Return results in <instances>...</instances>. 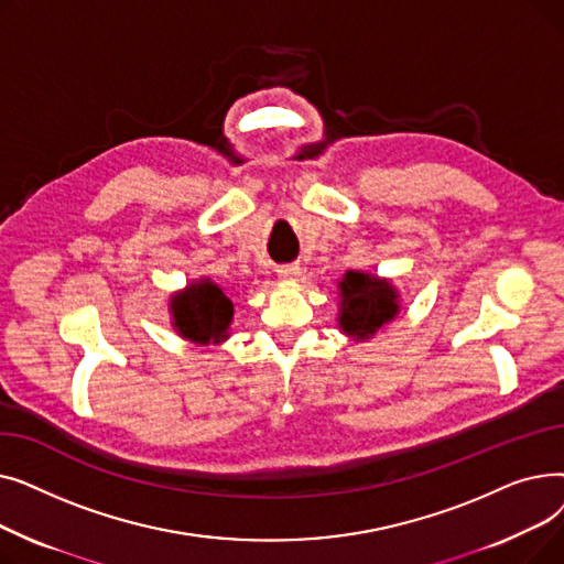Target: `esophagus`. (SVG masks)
Masks as SVG:
<instances>
[{"label":"esophagus","instance_id":"esophagus-1","mask_svg":"<svg viewBox=\"0 0 564 564\" xmlns=\"http://www.w3.org/2000/svg\"><path fill=\"white\" fill-rule=\"evenodd\" d=\"M276 274L283 281H294V279L302 274V270H300V264H281L279 270H276Z\"/></svg>","mask_w":564,"mask_h":564}]
</instances>
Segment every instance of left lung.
<instances>
[{
  "label": "left lung",
  "instance_id": "8db88e82",
  "mask_svg": "<svg viewBox=\"0 0 564 564\" xmlns=\"http://www.w3.org/2000/svg\"><path fill=\"white\" fill-rule=\"evenodd\" d=\"M340 327L357 340L372 336L381 324L391 322L398 313V294L393 285L370 274L347 272L340 283Z\"/></svg>",
  "mask_w": 564,
  "mask_h": 564
}]
</instances>
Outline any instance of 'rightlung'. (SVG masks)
<instances>
[{
	"label": "right lung",
	"mask_w": 564,
	"mask_h": 564,
	"mask_svg": "<svg viewBox=\"0 0 564 564\" xmlns=\"http://www.w3.org/2000/svg\"><path fill=\"white\" fill-rule=\"evenodd\" d=\"M171 311L175 329L198 345L224 340L232 319L230 300L210 281H200L183 294H175Z\"/></svg>",
	"instance_id": "1"
}]
</instances>
